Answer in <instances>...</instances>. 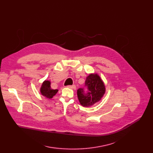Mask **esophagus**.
Instances as JSON below:
<instances>
[{
  "mask_svg": "<svg viewBox=\"0 0 153 153\" xmlns=\"http://www.w3.org/2000/svg\"><path fill=\"white\" fill-rule=\"evenodd\" d=\"M67 87L68 88H71V89H73V90H75L76 89V85H69V86H67Z\"/></svg>",
  "mask_w": 153,
  "mask_h": 153,
  "instance_id": "1",
  "label": "esophagus"
}]
</instances>
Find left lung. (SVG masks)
I'll return each instance as SVG.
<instances>
[{
  "instance_id": "1",
  "label": "left lung",
  "mask_w": 153,
  "mask_h": 153,
  "mask_svg": "<svg viewBox=\"0 0 153 153\" xmlns=\"http://www.w3.org/2000/svg\"><path fill=\"white\" fill-rule=\"evenodd\" d=\"M85 86L88 88V93H85L83 88H79L77 94L80 105L84 107H89L101 100L105 93L106 88L97 73H91L86 77Z\"/></svg>"
}]
</instances>
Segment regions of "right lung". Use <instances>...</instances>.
<instances>
[{
	"instance_id": "right-lung-1",
	"label": "right lung",
	"mask_w": 153,
	"mask_h": 153,
	"mask_svg": "<svg viewBox=\"0 0 153 153\" xmlns=\"http://www.w3.org/2000/svg\"><path fill=\"white\" fill-rule=\"evenodd\" d=\"M58 90H53L51 87V82L50 80H44L40 88V93L43 96L48 99H51L58 92Z\"/></svg>"
}]
</instances>
